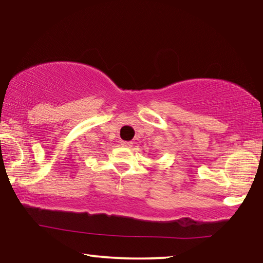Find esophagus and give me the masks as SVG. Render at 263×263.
Returning a JSON list of instances; mask_svg holds the SVG:
<instances>
[{
	"label": "esophagus",
	"mask_w": 263,
	"mask_h": 263,
	"mask_svg": "<svg viewBox=\"0 0 263 263\" xmlns=\"http://www.w3.org/2000/svg\"><path fill=\"white\" fill-rule=\"evenodd\" d=\"M132 144H133V143L130 142V141H122V142H121V146L125 147V148H130Z\"/></svg>",
	"instance_id": "1"
}]
</instances>
